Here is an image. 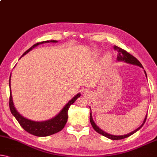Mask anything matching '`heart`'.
I'll use <instances>...</instances> for the list:
<instances>
[{
    "label": "heart",
    "instance_id": "obj_1",
    "mask_svg": "<svg viewBox=\"0 0 157 157\" xmlns=\"http://www.w3.org/2000/svg\"><path fill=\"white\" fill-rule=\"evenodd\" d=\"M109 56V54H106V57H108Z\"/></svg>",
    "mask_w": 157,
    "mask_h": 157
}]
</instances>
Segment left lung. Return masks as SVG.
I'll return each mask as SVG.
<instances>
[{"instance_id":"8db88e82","label":"left lung","mask_w":157,"mask_h":157,"mask_svg":"<svg viewBox=\"0 0 157 157\" xmlns=\"http://www.w3.org/2000/svg\"><path fill=\"white\" fill-rule=\"evenodd\" d=\"M114 49L115 50H117V60L118 62H126V63H128V64H133V65H136V66H139L142 67V68H143V65L141 64L140 62L138 60H137L136 57L132 56L131 54H129L128 52H127L126 50H124V49H122V48H119L117 45H114ZM144 74H145V76L147 77V74H146V71L144 70ZM147 119V114L145 116V118H144V119L143 121V123L142 124V125L140 127L137 128V129L131 132H129V133H128L126 135H124V136H114V135H112V134H109V133H107V132H105L104 131H102V129H100V128H99L97 125L95 124V123L94 122V121L93 119V117H92V112H91V109H90V124L92 125L93 128H94V130L96 132H98V133H100L101 135H102L103 136H105L106 137H107V138L111 139V140H121V139H124V138H126V137L131 136V135H132L135 132H136L137 131H139L140 129L142 127L144 124V122H145Z\"/></svg>"}]
</instances>
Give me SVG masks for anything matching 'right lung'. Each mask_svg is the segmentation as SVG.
Segmentation results:
<instances>
[{
    "instance_id": "right-lung-1",
    "label": "right lung",
    "mask_w": 157,
    "mask_h": 157,
    "mask_svg": "<svg viewBox=\"0 0 157 157\" xmlns=\"http://www.w3.org/2000/svg\"><path fill=\"white\" fill-rule=\"evenodd\" d=\"M57 43V40H45V41L40 42L36 43L31 46L29 49L26 50V51L24 53L21 57L24 55L27 54L29 52H30L31 50L33 49L35 47L38 46L40 44L45 43ZM20 57V58H21ZM10 80H11V74L10 76L9 79V86H10V109L15 119L17 120L20 126L25 130L26 132H29L30 134H32L33 136H38V137H45L48 136H51L52 134L58 132L59 131H62L64 128L65 124H67V119H68V110L69 108L70 107L71 105L74 103V102L76 100L81 96L80 93H78L74 97L71 99L65 105L64 107L62 108V109L57 114L55 117H54L52 119L46 121H35L30 120L24 117L21 116L20 113L17 112L16 108L14 107L13 100V96H12V92H11V86H10Z\"/></svg>"
}]
</instances>
